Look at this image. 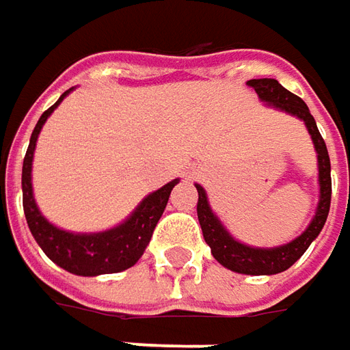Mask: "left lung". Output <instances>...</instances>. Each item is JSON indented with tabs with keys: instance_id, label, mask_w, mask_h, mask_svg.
<instances>
[{
	"instance_id": "8db88e82",
	"label": "left lung",
	"mask_w": 350,
	"mask_h": 350,
	"mask_svg": "<svg viewBox=\"0 0 350 350\" xmlns=\"http://www.w3.org/2000/svg\"><path fill=\"white\" fill-rule=\"evenodd\" d=\"M247 85H251L258 95L260 101L266 105L275 107L280 111H285L289 115L301 118L306 124V130L312 137L316 153H318V184H320V201L318 208L303 234L295 237L293 241L282 245V247H272V249H260V247H249V245L239 243L234 239L230 232L226 230L218 216L211 211L208 199H206L205 189L199 184H195L199 201H197V218L203 230L206 245L211 247V253L216 260L228 270L237 272V274L249 275H272L280 274L293 266L306 249L308 245L314 241L318 234L322 232L325 224V218L329 213V203H332V165H329V155L325 149L324 137L318 132L314 116L310 115L306 103L285 90L274 78H258V80H249Z\"/></svg>"
}]
</instances>
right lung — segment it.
Instances as JSON below:
<instances>
[{"instance_id":"right-lung-1","label":"right lung","mask_w":350,"mask_h":350,"mask_svg":"<svg viewBox=\"0 0 350 350\" xmlns=\"http://www.w3.org/2000/svg\"><path fill=\"white\" fill-rule=\"evenodd\" d=\"M68 92L61 95L55 105L49 107L44 115L40 116L34 132L30 135V145L26 149L25 163H23V206H25L26 222L34 235L36 243L42 247V251L57 266L65 268L66 272L76 275L122 272L126 268L134 266L139 260V256L144 255L145 247L151 241L157 222L165 213L170 191L180 180H172L161 189L147 195L122 224L105 232L72 234L47 222L36 205L34 191H32V159H34L36 142L42 132V126L68 95Z\"/></svg>"}]
</instances>
